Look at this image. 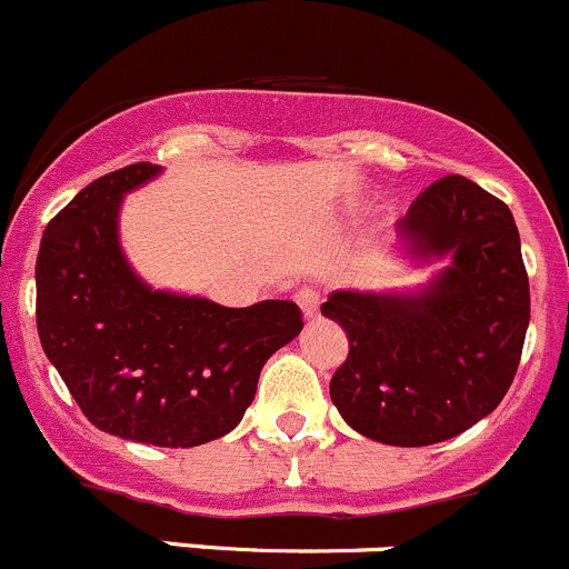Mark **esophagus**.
<instances>
[{"mask_svg":"<svg viewBox=\"0 0 569 569\" xmlns=\"http://www.w3.org/2000/svg\"><path fill=\"white\" fill-rule=\"evenodd\" d=\"M297 302H300L306 319H313L319 313V291L311 289V286H302V289L297 291Z\"/></svg>","mask_w":569,"mask_h":569,"instance_id":"1","label":"esophagus"}]
</instances>
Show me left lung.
<instances>
[{
    "instance_id": "obj_1",
    "label": "left lung",
    "mask_w": 569,
    "mask_h": 569,
    "mask_svg": "<svg viewBox=\"0 0 569 569\" xmlns=\"http://www.w3.org/2000/svg\"><path fill=\"white\" fill-rule=\"evenodd\" d=\"M397 233L417 263H450L419 291H333L322 302L350 339L330 400L361 437L425 448L500 406L520 367L531 295L509 206L461 174L428 186Z\"/></svg>"
}]
</instances>
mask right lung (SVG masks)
Returning <instances> with one entry per match:
<instances>
[{
  "mask_svg": "<svg viewBox=\"0 0 569 569\" xmlns=\"http://www.w3.org/2000/svg\"><path fill=\"white\" fill-rule=\"evenodd\" d=\"M161 172L132 163L88 183L47 224L36 261L41 347L99 431L197 448L241 422L272 352L302 330L291 300L224 308L132 272L119 244L127 191Z\"/></svg>",
  "mask_w": 569,
  "mask_h": 569,
  "instance_id": "add662e5",
  "label": "right lung"
}]
</instances>
